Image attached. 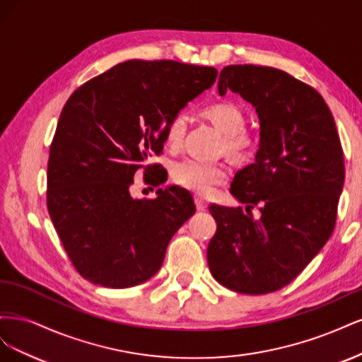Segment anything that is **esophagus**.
<instances>
[{
    "mask_svg": "<svg viewBox=\"0 0 362 362\" xmlns=\"http://www.w3.org/2000/svg\"><path fill=\"white\" fill-rule=\"evenodd\" d=\"M194 205H196V208H198L199 211H205L206 208H208V204L204 199H201V198H194Z\"/></svg>",
    "mask_w": 362,
    "mask_h": 362,
    "instance_id": "obj_1",
    "label": "esophagus"
}]
</instances>
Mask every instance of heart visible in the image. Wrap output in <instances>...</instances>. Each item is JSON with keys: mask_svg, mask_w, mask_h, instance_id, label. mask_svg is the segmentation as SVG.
<instances>
[{"mask_svg": "<svg viewBox=\"0 0 362 362\" xmlns=\"http://www.w3.org/2000/svg\"><path fill=\"white\" fill-rule=\"evenodd\" d=\"M204 116L225 134L223 149L229 157L237 161H245L255 151V139L246 127V117L234 103H216L204 108ZM187 131V116L184 113L175 115L166 127V145L169 149H178ZM228 172L225 166L216 163H202L185 158L172 164L170 178L175 184L192 190L198 194H210L216 185L226 181Z\"/></svg>", "mask_w": 362, "mask_h": 362, "instance_id": "1", "label": "heart"}]
</instances>
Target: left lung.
<instances>
[{"label":"left lung","mask_w":362,"mask_h":362,"mask_svg":"<svg viewBox=\"0 0 362 362\" xmlns=\"http://www.w3.org/2000/svg\"><path fill=\"white\" fill-rule=\"evenodd\" d=\"M218 93L231 90L255 107L259 149L235 173L231 192L242 206L211 205L217 231L206 249L214 279L245 294L281 290L329 240L344 184L341 141L329 107L311 86L255 64L221 71ZM262 205V216L248 211Z\"/></svg>","instance_id":"8db88e82"}]
</instances>
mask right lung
<instances>
[{"label":"right lung","mask_w":362,"mask_h":362,"mask_svg":"<svg viewBox=\"0 0 362 362\" xmlns=\"http://www.w3.org/2000/svg\"><path fill=\"white\" fill-rule=\"evenodd\" d=\"M216 76L208 66L128 60L84 83L64 104L49 148L47 205L84 279L128 288L160 270L170 238L196 206L177 185L158 189L156 199H136L129 187L148 157L161 154L169 120ZM154 182H164L161 172Z\"/></svg>","instance_id":"1"}]
</instances>
